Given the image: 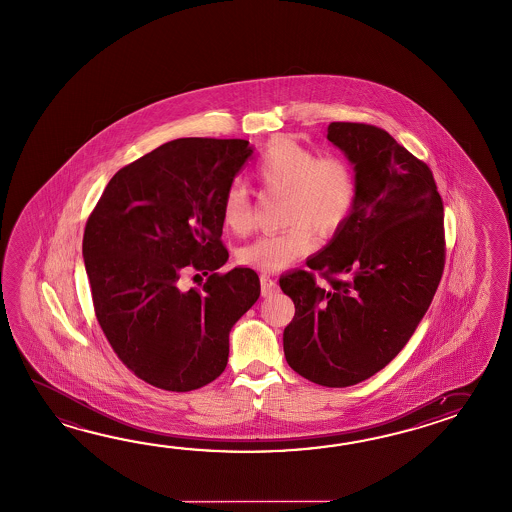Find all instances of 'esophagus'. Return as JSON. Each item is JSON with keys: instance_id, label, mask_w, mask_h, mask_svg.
Instances as JSON below:
<instances>
[{"instance_id": "1", "label": "esophagus", "mask_w": 512, "mask_h": 512, "mask_svg": "<svg viewBox=\"0 0 512 512\" xmlns=\"http://www.w3.org/2000/svg\"><path fill=\"white\" fill-rule=\"evenodd\" d=\"M279 290V286H277V283L273 281L272 277L270 275H266V273H262L261 275V292L262 296L268 297L273 296L275 292Z\"/></svg>"}]
</instances>
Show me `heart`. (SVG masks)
<instances>
[{"instance_id": "1", "label": "heart", "mask_w": 512, "mask_h": 512, "mask_svg": "<svg viewBox=\"0 0 512 512\" xmlns=\"http://www.w3.org/2000/svg\"><path fill=\"white\" fill-rule=\"evenodd\" d=\"M266 191L284 193L283 222L292 224L244 246L239 261L262 272H279L314 248L312 229L329 237L340 231L356 205V178L345 159L319 158L318 152L290 137L273 139L255 165ZM224 226L244 235L251 228V202L240 183H231L222 200Z\"/></svg>"}]
</instances>
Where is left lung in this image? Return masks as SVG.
Instances as JSON below:
<instances>
[{"mask_svg": "<svg viewBox=\"0 0 512 512\" xmlns=\"http://www.w3.org/2000/svg\"><path fill=\"white\" fill-rule=\"evenodd\" d=\"M327 139L353 165L356 205L307 259L329 286L305 270L281 275L296 305L283 347L299 375L345 387L384 369L430 307L444 268L443 200L428 165L386 130L330 123Z\"/></svg>", "mask_w": 512, "mask_h": 512, "instance_id": "1", "label": "left lung"}]
</instances>
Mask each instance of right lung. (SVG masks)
Wrapping results in <instances>:
<instances>
[{
    "label": "right lung",
    "mask_w": 512,
    "mask_h": 512,
    "mask_svg": "<svg viewBox=\"0 0 512 512\" xmlns=\"http://www.w3.org/2000/svg\"><path fill=\"white\" fill-rule=\"evenodd\" d=\"M253 154L246 139L182 137L115 172L82 239L93 307L123 364L152 386L193 391L228 365L229 332L261 296L228 262L222 200ZM187 269L212 272L182 291Z\"/></svg>",
    "instance_id": "right-lung-1"
}]
</instances>
